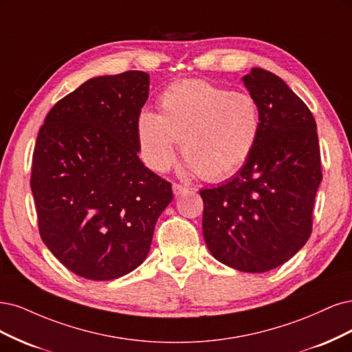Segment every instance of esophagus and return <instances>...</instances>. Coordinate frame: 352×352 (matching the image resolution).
Segmentation results:
<instances>
[{
    "mask_svg": "<svg viewBox=\"0 0 352 352\" xmlns=\"http://www.w3.org/2000/svg\"><path fill=\"white\" fill-rule=\"evenodd\" d=\"M187 190V187L186 186H181V184H177V183H174L173 184V191H174V195L175 196H179V195H183V192Z\"/></svg>",
    "mask_w": 352,
    "mask_h": 352,
    "instance_id": "esophagus-1",
    "label": "esophagus"
}]
</instances>
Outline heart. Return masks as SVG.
<instances>
[{
	"label": "heart",
	"mask_w": 352,
	"mask_h": 352,
	"mask_svg": "<svg viewBox=\"0 0 352 352\" xmlns=\"http://www.w3.org/2000/svg\"><path fill=\"white\" fill-rule=\"evenodd\" d=\"M160 107L161 114L143 109L135 121L142 160L155 173L171 166L178 140L183 171L212 183L240 171L256 149L262 121L250 94L191 78L168 86Z\"/></svg>",
	"instance_id": "heart-1"
}]
</instances>
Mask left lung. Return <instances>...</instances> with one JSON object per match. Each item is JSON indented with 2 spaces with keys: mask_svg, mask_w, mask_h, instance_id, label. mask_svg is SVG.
<instances>
[{
  "mask_svg": "<svg viewBox=\"0 0 352 352\" xmlns=\"http://www.w3.org/2000/svg\"><path fill=\"white\" fill-rule=\"evenodd\" d=\"M244 86L260 107L262 130L232 179L200 190L203 236L221 263L262 274L307 243L322 181L319 139L309 107L276 74L252 69Z\"/></svg>",
  "mask_w": 352,
  "mask_h": 352,
  "instance_id": "1",
  "label": "left lung"
}]
</instances>
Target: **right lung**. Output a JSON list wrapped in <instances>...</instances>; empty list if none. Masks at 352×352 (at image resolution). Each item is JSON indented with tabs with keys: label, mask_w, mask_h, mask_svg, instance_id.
<instances>
[{
	"label": "right lung",
	"mask_w": 352,
	"mask_h": 352,
	"mask_svg": "<svg viewBox=\"0 0 352 352\" xmlns=\"http://www.w3.org/2000/svg\"><path fill=\"white\" fill-rule=\"evenodd\" d=\"M149 74L99 76L56 102L38 133L30 187L42 241L73 274L111 280L140 266L171 184L139 157Z\"/></svg>",
	"instance_id": "right-lung-1"
}]
</instances>
